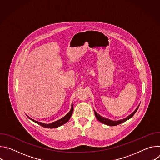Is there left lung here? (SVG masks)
Listing matches in <instances>:
<instances>
[{
	"label": "left lung",
	"instance_id": "left-lung-1",
	"mask_svg": "<svg viewBox=\"0 0 160 160\" xmlns=\"http://www.w3.org/2000/svg\"><path fill=\"white\" fill-rule=\"evenodd\" d=\"M139 107V106H138V108H137V109L131 114V115H130L128 117H127V118H125V119H122V120H118V121H112V120H110L107 119V118H103V117H102L101 116H100V115H99V114L97 113L95 111H94V113H95V116L96 117L97 119H98L100 122H101V123H104V124L108 125H109V126H116V125H119V124H120V123H122L125 122V121H127V120H128V119H130V118H132V117L133 116L134 114L136 112V111H138Z\"/></svg>",
	"mask_w": 160,
	"mask_h": 160
}]
</instances>
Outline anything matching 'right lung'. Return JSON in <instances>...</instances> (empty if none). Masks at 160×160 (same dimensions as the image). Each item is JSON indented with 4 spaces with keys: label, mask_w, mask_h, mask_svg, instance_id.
Listing matches in <instances>:
<instances>
[{
    "label": "right lung",
    "mask_w": 160,
    "mask_h": 160,
    "mask_svg": "<svg viewBox=\"0 0 160 160\" xmlns=\"http://www.w3.org/2000/svg\"><path fill=\"white\" fill-rule=\"evenodd\" d=\"M73 104L72 106V109L70 111V112H68L66 115H65L63 118H62L61 119L56 121V122H54L53 123H51L50 124H45V123H41V122H37L32 118H30V117H28L31 120H32L33 122H35L36 123L41 125L42 127H44V128H57L64 123H66L68 120H70V118H71L72 115V113H73Z\"/></svg>",
    "instance_id": "obj_1"
}]
</instances>
